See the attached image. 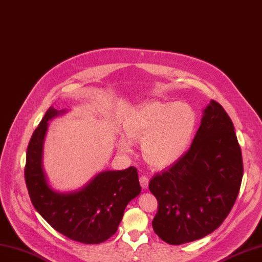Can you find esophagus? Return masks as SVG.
I'll return each instance as SVG.
<instances>
[{"mask_svg":"<svg viewBox=\"0 0 262 262\" xmlns=\"http://www.w3.org/2000/svg\"><path fill=\"white\" fill-rule=\"evenodd\" d=\"M140 184L143 189L147 188V185H149V178H147L146 176H141L140 177Z\"/></svg>","mask_w":262,"mask_h":262,"instance_id":"1","label":"esophagus"}]
</instances>
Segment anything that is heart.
<instances>
[{
  "label": "heart",
  "mask_w": 262,
  "mask_h": 262,
  "mask_svg": "<svg viewBox=\"0 0 262 262\" xmlns=\"http://www.w3.org/2000/svg\"><path fill=\"white\" fill-rule=\"evenodd\" d=\"M196 123V111L187 103L150 101L135 112L126 135L130 141L141 142L147 163L166 167L183 155ZM119 147L123 153L132 152V145L126 140H121Z\"/></svg>",
  "instance_id": "obj_1"
}]
</instances>
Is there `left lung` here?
Wrapping results in <instances>:
<instances>
[{"mask_svg": "<svg viewBox=\"0 0 262 262\" xmlns=\"http://www.w3.org/2000/svg\"><path fill=\"white\" fill-rule=\"evenodd\" d=\"M242 178V152L233 123L217 101L211 100L189 150L150 181L158 202L152 222L155 233L171 245L210 234L230 213Z\"/></svg>", "mask_w": 262, "mask_h": 262, "instance_id": "left-lung-1", "label": "left lung"}]
</instances>
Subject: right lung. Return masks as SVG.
I'll return each instance as SVG.
<instances>
[{
  "label": "right lung",
  "instance_id": "right-lung-1",
  "mask_svg": "<svg viewBox=\"0 0 262 262\" xmlns=\"http://www.w3.org/2000/svg\"><path fill=\"white\" fill-rule=\"evenodd\" d=\"M63 112L49 108L32 135L25 168L29 195L34 208L56 231L83 244H99L117 232L125 208L140 194L138 172L135 167L100 172L70 194L51 189L41 164L42 143L48 121Z\"/></svg>",
  "mask_w": 262,
  "mask_h": 262
}]
</instances>
